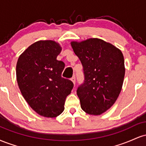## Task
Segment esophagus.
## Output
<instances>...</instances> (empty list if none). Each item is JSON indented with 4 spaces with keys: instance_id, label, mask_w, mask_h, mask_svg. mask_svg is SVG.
Wrapping results in <instances>:
<instances>
[{
    "instance_id": "esophagus-1",
    "label": "esophagus",
    "mask_w": 146,
    "mask_h": 146,
    "mask_svg": "<svg viewBox=\"0 0 146 146\" xmlns=\"http://www.w3.org/2000/svg\"><path fill=\"white\" fill-rule=\"evenodd\" d=\"M71 80L72 82H73V83L74 84H75V76H73V78H71Z\"/></svg>"
}]
</instances>
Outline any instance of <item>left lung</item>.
I'll return each mask as SVG.
<instances>
[{"mask_svg": "<svg viewBox=\"0 0 146 146\" xmlns=\"http://www.w3.org/2000/svg\"><path fill=\"white\" fill-rule=\"evenodd\" d=\"M71 44L84 75V81L77 90L82 109L89 115H101L115 104L121 90L125 75L123 54L98 38Z\"/></svg>", "mask_w": 146, "mask_h": 146, "instance_id": "obj_1", "label": "left lung"}]
</instances>
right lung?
Instances as JSON below:
<instances>
[{
	"mask_svg": "<svg viewBox=\"0 0 146 146\" xmlns=\"http://www.w3.org/2000/svg\"><path fill=\"white\" fill-rule=\"evenodd\" d=\"M62 47L53 40H40L18 58L16 79L23 98L41 116L56 117L64 110L73 83L62 77L65 64L57 60Z\"/></svg>",
	"mask_w": 146,
	"mask_h": 146,
	"instance_id": "add662e5",
	"label": "right lung"
}]
</instances>
